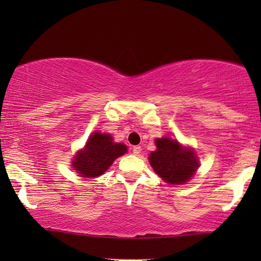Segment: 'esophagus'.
<instances>
[{
    "label": "esophagus",
    "mask_w": 261,
    "mask_h": 261,
    "mask_svg": "<svg viewBox=\"0 0 261 261\" xmlns=\"http://www.w3.org/2000/svg\"><path fill=\"white\" fill-rule=\"evenodd\" d=\"M132 151H133V154L138 155V154H140V152H141V147H140V146H134V147L132 148Z\"/></svg>",
    "instance_id": "esophagus-1"
}]
</instances>
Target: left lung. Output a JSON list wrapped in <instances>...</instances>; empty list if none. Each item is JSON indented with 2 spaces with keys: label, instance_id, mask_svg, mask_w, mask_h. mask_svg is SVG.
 I'll list each match as a JSON object with an SVG mask.
<instances>
[{
  "label": "left lung",
  "instance_id": "8db88e82",
  "mask_svg": "<svg viewBox=\"0 0 261 261\" xmlns=\"http://www.w3.org/2000/svg\"><path fill=\"white\" fill-rule=\"evenodd\" d=\"M156 149L148 156L154 172L166 183L185 184L194 176L199 163L192 148L170 138L155 139Z\"/></svg>",
  "mask_w": 261,
  "mask_h": 261
}]
</instances>
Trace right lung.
<instances>
[{
	"instance_id": "add662e5",
	"label": "right lung",
	"mask_w": 261,
	"mask_h": 261,
	"mask_svg": "<svg viewBox=\"0 0 261 261\" xmlns=\"http://www.w3.org/2000/svg\"><path fill=\"white\" fill-rule=\"evenodd\" d=\"M127 152V146L114 142L110 134L95 132L89 137L84 148L72 159V167L81 177L96 178L112 166L114 160Z\"/></svg>"
}]
</instances>
